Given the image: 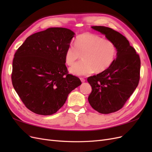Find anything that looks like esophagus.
Listing matches in <instances>:
<instances>
[{
  "label": "esophagus",
  "mask_w": 152,
  "mask_h": 152,
  "mask_svg": "<svg viewBox=\"0 0 152 152\" xmlns=\"http://www.w3.org/2000/svg\"><path fill=\"white\" fill-rule=\"evenodd\" d=\"M80 80H81V82H84L86 81V80L84 79V78H82V77H81V78H80Z\"/></svg>",
  "instance_id": "34e87169"
}]
</instances>
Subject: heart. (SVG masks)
<instances>
[{
  "mask_svg": "<svg viewBox=\"0 0 152 152\" xmlns=\"http://www.w3.org/2000/svg\"><path fill=\"white\" fill-rule=\"evenodd\" d=\"M83 60L74 64L69 71L75 75H87L93 72L100 73L112 65L117 55V48L112 40L90 33L79 35L74 45H70L65 53V60L71 66L81 57Z\"/></svg>",
  "mask_w": 152,
  "mask_h": 152,
  "instance_id": "1",
  "label": "heart"
}]
</instances>
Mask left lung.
I'll list each match as a JSON object with an SVG mask.
<instances>
[{
	"mask_svg": "<svg viewBox=\"0 0 152 152\" xmlns=\"http://www.w3.org/2000/svg\"><path fill=\"white\" fill-rule=\"evenodd\" d=\"M91 28L112 40L117 48V57L112 65L87 79L92 87L88 97L89 104L99 113L108 114L122 108L136 89L140 80V58L119 32L103 26Z\"/></svg>",
	"mask_w": 152,
	"mask_h": 152,
	"instance_id": "left-lung-1",
	"label": "left lung"
}]
</instances>
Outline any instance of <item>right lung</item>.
<instances>
[{
	"instance_id": "obj_1",
	"label": "right lung",
	"mask_w": 152,
	"mask_h": 152,
	"mask_svg": "<svg viewBox=\"0 0 152 152\" xmlns=\"http://www.w3.org/2000/svg\"><path fill=\"white\" fill-rule=\"evenodd\" d=\"M75 34L53 27L29 36L12 61V83L30 111L50 115L60 109L70 92L82 82L68 74L65 53Z\"/></svg>"
}]
</instances>
